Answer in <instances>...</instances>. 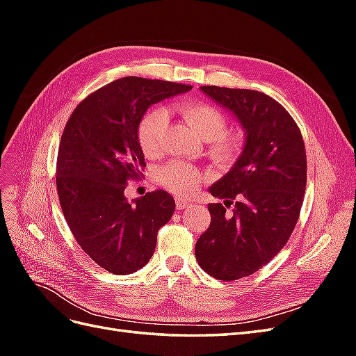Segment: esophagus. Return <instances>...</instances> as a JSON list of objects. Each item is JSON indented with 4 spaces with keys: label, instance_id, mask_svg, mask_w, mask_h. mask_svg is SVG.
Returning <instances> with one entry per match:
<instances>
[{
    "label": "esophagus",
    "instance_id": "esophagus-1",
    "mask_svg": "<svg viewBox=\"0 0 356 356\" xmlns=\"http://www.w3.org/2000/svg\"><path fill=\"white\" fill-rule=\"evenodd\" d=\"M175 207H177V209H186L190 207V202L186 199L178 197V199H175Z\"/></svg>",
    "mask_w": 356,
    "mask_h": 356
}]
</instances>
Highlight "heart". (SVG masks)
Listing matches in <instances>:
<instances>
[{
    "mask_svg": "<svg viewBox=\"0 0 356 356\" xmlns=\"http://www.w3.org/2000/svg\"><path fill=\"white\" fill-rule=\"evenodd\" d=\"M177 111L207 141V152L220 166L233 165L245 147V134L241 129H225V115L213 105L200 101H187L177 106ZM168 127V115L159 108L143 114L136 126V141L147 157L161 153V139ZM159 184L177 196H190L204 181V174L184 161H169L156 174Z\"/></svg>",
    "mask_w": 356,
    "mask_h": 356,
    "instance_id": "obj_1",
    "label": "heart"
}]
</instances>
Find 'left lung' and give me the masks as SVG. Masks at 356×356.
Here are the masks:
<instances>
[{
	"label": "left lung",
	"mask_w": 356,
	"mask_h": 356,
	"mask_svg": "<svg viewBox=\"0 0 356 356\" xmlns=\"http://www.w3.org/2000/svg\"><path fill=\"white\" fill-rule=\"evenodd\" d=\"M246 132L243 153L209 188L211 224L196 242V260L220 281L255 273L286 245L306 191V148L294 118L263 92L202 86ZM234 204L233 214L225 209Z\"/></svg>",
	"instance_id": "obj_1"
}]
</instances>
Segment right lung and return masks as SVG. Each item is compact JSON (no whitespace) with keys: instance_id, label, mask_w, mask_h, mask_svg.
Listing matches in <instances>:
<instances>
[{"instance_id":"1","label":"right lung","mask_w":356,"mask_h":356,"mask_svg":"<svg viewBox=\"0 0 356 356\" xmlns=\"http://www.w3.org/2000/svg\"><path fill=\"white\" fill-rule=\"evenodd\" d=\"M188 84L143 77L118 79L75 106L63 129L56 161L60 208L81 250L105 270L129 275L153 257L157 232L175 202L156 190L129 203L124 188L145 166L136 141L139 118Z\"/></svg>"}]
</instances>
